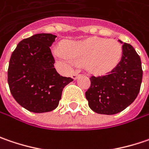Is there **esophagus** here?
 I'll return each instance as SVG.
<instances>
[{
    "mask_svg": "<svg viewBox=\"0 0 149 149\" xmlns=\"http://www.w3.org/2000/svg\"><path fill=\"white\" fill-rule=\"evenodd\" d=\"M79 73H76V72H75V73H74V74H72V78L74 79H77L79 77Z\"/></svg>",
    "mask_w": 149,
    "mask_h": 149,
    "instance_id": "1",
    "label": "esophagus"
}]
</instances>
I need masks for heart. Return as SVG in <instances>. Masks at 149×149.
Segmentation results:
<instances>
[{"label":"heart","instance_id":"b5f03b06","mask_svg":"<svg viewBox=\"0 0 149 149\" xmlns=\"http://www.w3.org/2000/svg\"><path fill=\"white\" fill-rule=\"evenodd\" d=\"M55 58L65 66L85 64L89 71L101 74L111 70L120 61L123 48L115 40L92 38L81 41L70 42L65 50L54 48Z\"/></svg>","mask_w":149,"mask_h":149}]
</instances>
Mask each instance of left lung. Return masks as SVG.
Masks as SVG:
<instances>
[{"mask_svg": "<svg viewBox=\"0 0 149 149\" xmlns=\"http://www.w3.org/2000/svg\"><path fill=\"white\" fill-rule=\"evenodd\" d=\"M90 79L91 86L86 92L90 108L98 114L119 113L130 106L140 91L141 58L133 47L125 42L122 59L115 68L106 74L92 75Z\"/></svg>", "mask_w": 149, "mask_h": 149, "instance_id": "obj_1", "label": "left lung"}]
</instances>
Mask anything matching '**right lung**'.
Masks as SVG:
<instances>
[{
  "instance_id": "add662e5",
  "label": "right lung",
  "mask_w": 149,
  "mask_h": 149,
  "mask_svg": "<svg viewBox=\"0 0 149 149\" xmlns=\"http://www.w3.org/2000/svg\"><path fill=\"white\" fill-rule=\"evenodd\" d=\"M56 36L35 34L19 42L12 52L7 81L12 96L20 106L36 113L54 110L63 88L73 79L61 76L54 63L50 46Z\"/></svg>"
}]
</instances>
